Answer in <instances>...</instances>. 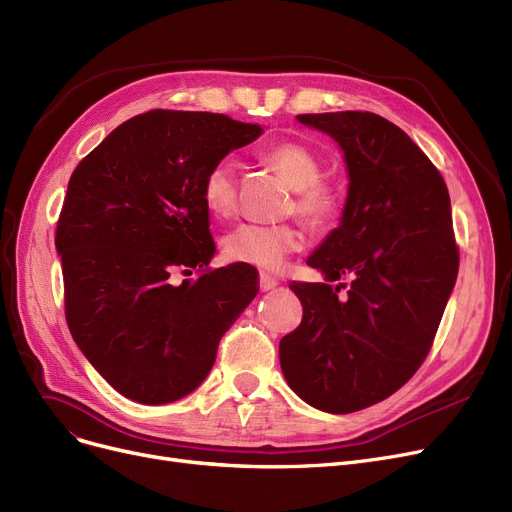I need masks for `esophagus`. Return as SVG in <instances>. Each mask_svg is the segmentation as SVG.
<instances>
[{"instance_id": "obj_1", "label": "esophagus", "mask_w": 512, "mask_h": 512, "mask_svg": "<svg viewBox=\"0 0 512 512\" xmlns=\"http://www.w3.org/2000/svg\"><path fill=\"white\" fill-rule=\"evenodd\" d=\"M278 286V280L274 278V276H270V274H265V272H261V276H259V288L263 293H268V291H272V288H276Z\"/></svg>"}]
</instances>
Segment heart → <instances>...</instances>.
Masks as SVG:
<instances>
[{
	"label": "heart",
	"mask_w": 512,
	"mask_h": 512,
	"mask_svg": "<svg viewBox=\"0 0 512 512\" xmlns=\"http://www.w3.org/2000/svg\"><path fill=\"white\" fill-rule=\"evenodd\" d=\"M263 159L276 167L295 188V209L309 226L326 228L341 211L337 188L320 180L322 159L299 142H280L263 152ZM236 163L215 161L203 177V203L215 217H228L236 207ZM305 234L299 224H240L224 238V253L230 261L255 265L265 272L280 270L286 257L303 249Z\"/></svg>",
	"instance_id": "heart-1"
}]
</instances>
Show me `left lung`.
<instances>
[{"label":"left lung","mask_w":512,"mask_h":512,"mask_svg":"<svg viewBox=\"0 0 512 512\" xmlns=\"http://www.w3.org/2000/svg\"><path fill=\"white\" fill-rule=\"evenodd\" d=\"M297 119L330 133L349 169L341 226L307 265L351 282H291L303 318L280 341V366L303 402L349 414L402 389L431 351L460 263L450 194L427 154L381 115Z\"/></svg>","instance_id":"obj_1"}]
</instances>
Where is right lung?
Listing matches in <instances>:
<instances>
[{"instance_id":"1","label":"right lung","mask_w":512,"mask_h":512,"mask_svg":"<svg viewBox=\"0 0 512 512\" xmlns=\"http://www.w3.org/2000/svg\"><path fill=\"white\" fill-rule=\"evenodd\" d=\"M259 136L228 115L157 108L110 131L71 175L56 226L66 324L133 402L169 404L201 385L259 291L244 265L209 268L201 194L209 167Z\"/></svg>"}]
</instances>
